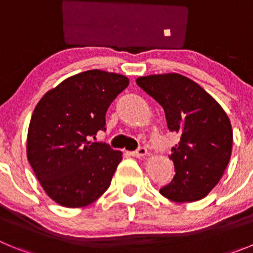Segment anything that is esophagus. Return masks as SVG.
<instances>
[{
  "label": "esophagus",
  "mask_w": 253,
  "mask_h": 253,
  "mask_svg": "<svg viewBox=\"0 0 253 253\" xmlns=\"http://www.w3.org/2000/svg\"><path fill=\"white\" fill-rule=\"evenodd\" d=\"M146 154H147V149L143 148V147H140V148L137 149V151L130 152V156H133V157H137V158L144 157Z\"/></svg>",
  "instance_id": "esophagus-1"
}]
</instances>
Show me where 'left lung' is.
<instances>
[{
    "instance_id": "1",
    "label": "left lung",
    "mask_w": 253,
    "mask_h": 253,
    "mask_svg": "<svg viewBox=\"0 0 253 253\" xmlns=\"http://www.w3.org/2000/svg\"><path fill=\"white\" fill-rule=\"evenodd\" d=\"M137 84L163 107L169 130L180 134L169 156L176 175L160 193L175 203L205 198L231 160L233 131L228 115L204 88L178 73L138 77Z\"/></svg>"
}]
</instances>
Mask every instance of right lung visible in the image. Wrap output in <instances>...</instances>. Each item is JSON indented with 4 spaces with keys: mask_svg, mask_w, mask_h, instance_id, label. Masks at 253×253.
Instances as JSON below:
<instances>
[{
    "mask_svg": "<svg viewBox=\"0 0 253 253\" xmlns=\"http://www.w3.org/2000/svg\"><path fill=\"white\" fill-rule=\"evenodd\" d=\"M129 84L128 77L100 69L71 76L40 99L31 115L26 154L46 195L66 208H84L110 186L120 151L91 142L105 115Z\"/></svg>",
    "mask_w": 253,
    "mask_h": 253,
    "instance_id": "right-lung-1",
    "label": "right lung"
}]
</instances>
